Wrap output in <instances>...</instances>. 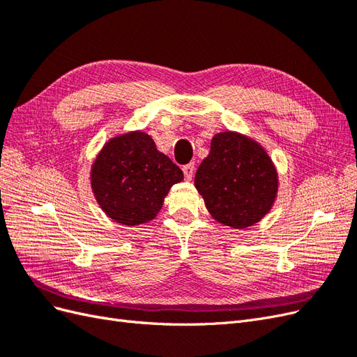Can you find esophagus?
Masks as SVG:
<instances>
[{
	"mask_svg": "<svg viewBox=\"0 0 357 357\" xmlns=\"http://www.w3.org/2000/svg\"><path fill=\"white\" fill-rule=\"evenodd\" d=\"M183 172H185V177H186V180H192V177H193V172H195V164H188V165H185L183 167Z\"/></svg>",
	"mask_w": 357,
	"mask_h": 357,
	"instance_id": "obj_1",
	"label": "esophagus"
}]
</instances>
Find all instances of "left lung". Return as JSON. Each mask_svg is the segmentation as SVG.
I'll return each mask as SVG.
<instances>
[{"label": "left lung", "instance_id": "1", "mask_svg": "<svg viewBox=\"0 0 357 357\" xmlns=\"http://www.w3.org/2000/svg\"><path fill=\"white\" fill-rule=\"evenodd\" d=\"M195 188L215 220L243 229L271 210L278 176L261 144L226 131L213 137L210 153L195 174Z\"/></svg>", "mask_w": 357, "mask_h": 357}]
</instances>
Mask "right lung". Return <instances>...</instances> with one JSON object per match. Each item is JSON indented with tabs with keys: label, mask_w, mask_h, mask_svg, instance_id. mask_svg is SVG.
Wrapping results in <instances>:
<instances>
[{
	"label": "right lung",
	"mask_w": 357,
	"mask_h": 357,
	"mask_svg": "<svg viewBox=\"0 0 357 357\" xmlns=\"http://www.w3.org/2000/svg\"><path fill=\"white\" fill-rule=\"evenodd\" d=\"M183 171L142 131L107 142L91 169V186L102 211L117 223L135 226L156 218Z\"/></svg>",
	"instance_id": "1"
}]
</instances>
